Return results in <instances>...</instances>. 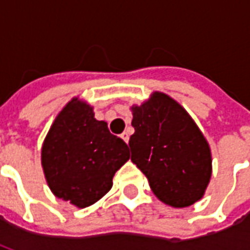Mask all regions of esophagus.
Masks as SVG:
<instances>
[{
	"label": "esophagus",
	"mask_w": 250,
	"mask_h": 250,
	"mask_svg": "<svg viewBox=\"0 0 250 250\" xmlns=\"http://www.w3.org/2000/svg\"><path fill=\"white\" fill-rule=\"evenodd\" d=\"M122 139L125 142V143H128V139H130V134H128V131H125L123 134H122Z\"/></svg>",
	"instance_id": "34e87169"
}]
</instances>
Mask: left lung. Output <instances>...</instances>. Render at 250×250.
<instances>
[{"mask_svg": "<svg viewBox=\"0 0 250 250\" xmlns=\"http://www.w3.org/2000/svg\"><path fill=\"white\" fill-rule=\"evenodd\" d=\"M131 161L163 204L186 208L204 197L211 177L208 141L186 109L162 92L132 105Z\"/></svg>", "mask_w": 250, "mask_h": 250, "instance_id": "obj_1", "label": "left lung"}]
</instances>
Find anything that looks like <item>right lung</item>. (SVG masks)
Returning a JSON list of instances; mask_svg holds the SVG:
<instances>
[{"label":"right lung","instance_id":"1","mask_svg":"<svg viewBox=\"0 0 250 250\" xmlns=\"http://www.w3.org/2000/svg\"><path fill=\"white\" fill-rule=\"evenodd\" d=\"M128 159L127 145L77 98L57 115L41 150L52 193L77 208L91 206L108 193L115 173Z\"/></svg>","mask_w":250,"mask_h":250}]
</instances>
